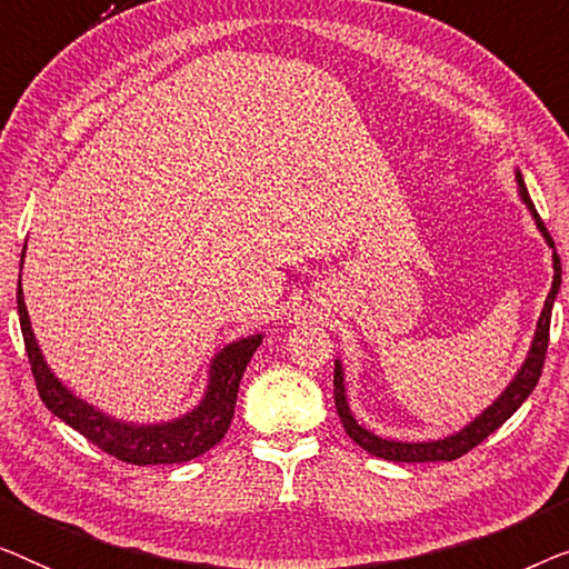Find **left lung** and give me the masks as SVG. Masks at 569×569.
I'll list each match as a JSON object with an SVG mask.
<instances>
[{"instance_id":"1","label":"left lung","mask_w":569,"mask_h":569,"mask_svg":"<svg viewBox=\"0 0 569 569\" xmlns=\"http://www.w3.org/2000/svg\"><path fill=\"white\" fill-rule=\"evenodd\" d=\"M516 181H518V197L523 201L528 212H531L536 228L547 240V246L551 248V267H555V279H551V290L547 295V302H543V310L539 316V323H536V333L531 347H528V355L523 365H520L516 378L505 386V391L497 396V399L489 403V407L481 411L479 417H473L469 425L461 427V430L448 435V438H438V440H417V442H407V440H391V438H380V435L370 432L368 427H362L357 422V417L349 409V399H347V383H345V368H341V360H333V401H337V415L345 425V430L349 438H352L357 446L362 450H368L370 456L383 458V461H396V463H430V461H456L463 453H469L471 448H477L481 440H487L497 427H502L508 419L516 415L531 391L539 383L541 378V368L543 360H547V347H549V323H551V308H555L559 284H562V263H559L555 240H551L549 230L543 228L539 212H536L531 197H528V189L523 183V176L520 170H516Z\"/></svg>"}]
</instances>
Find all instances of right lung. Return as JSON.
<instances>
[{
    "label": "right lung",
    "instance_id": "right-lung-1",
    "mask_svg": "<svg viewBox=\"0 0 569 569\" xmlns=\"http://www.w3.org/2000/svg\"><path fill=\"white\" fill-rule=\"evenodd\" d=\"M20 259H26V246H22ZM22 269V261H20ZM18 313L20 329L26 339L30 370H33L36 388L41 401L49 407L51 415H57L61 422H67L72 430L84 435L92 446L106 450L108 456L134 466H158V463H183L191 458H199L214 448L224 438L228 427L236 415L238 386L243 378L246 365L251 362L256 347L263 341V333L230 341L209 362V378L201 401L186 415L168 419V422H123L106 415L103 409L92 407L74 391L61 383L53 376V370L46 362V357L38 347V339L30 326V316L22 298V282L18 279Z\"/></svg>",
    "mask_w": 569,
    "mask_h": 569
}]
</instances>
